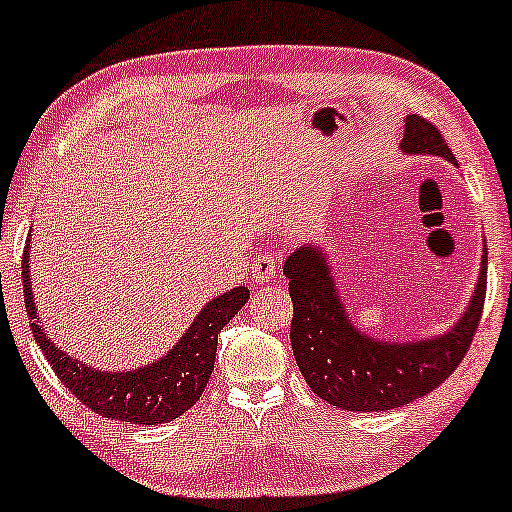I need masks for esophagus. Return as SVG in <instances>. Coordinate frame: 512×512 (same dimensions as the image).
Returning a JSON list of instances; mask_svg holds the SVG:
<instances>
[{
    "label": "esophagus",
    "instance_id": "esophagus-1",
    "mask_svg": "<svg viewBox=\"0 0 512 512\" xmlns=\"http://www.w3.org/2000/svg\"><path fill=\"white\" fill-rule=\"evenodd\" d=\"M250 276L255 283H264V281H274L279 276V262L272 252H262V255L255 257L250 267Z\"/></svg>",
    "mask_w": 512,
    "mask_h": 512
}]
</instances>
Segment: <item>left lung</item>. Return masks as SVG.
<instances>
[{
	"mask_svg": "<svg viewBox=\"0 0 512 512\" xmlns=\"http://www.w3.org/2000/svg\"><path fill=\"white\" fill-rule=\"evenodd\" d=\"M400 150L455 164L434 123L405 116ZM293 300L291 346L307 386L326 403L350 412H384L427 396L463 362L482 319L486 248L465 315L441 336L424 341H379L350 322L331 264L317 245H303L283 264Z\"/></svg>",
	"mask_w": 512,
	"mask_h": 512,
	"instance_id": "8db88e82",
	"label": "left lung"
}]
</instances>
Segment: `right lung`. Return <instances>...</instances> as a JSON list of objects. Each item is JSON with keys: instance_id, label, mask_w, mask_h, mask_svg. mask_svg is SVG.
<instances>
[{"instance_id": "right-lung-1", "label": "right lung", "mask_w": 512, "mask_h": 512, "mask_svg": "<svg viewBox=\"0 0 512 512\" xmlns=\"http://www.w3.org/2000/svg\"><path fill=\"white\" fill-rule=\"evenodd\" d=\"M28 257L30 240L21 260L23 298H26L30 329H33L35 341L45 353L49 367L80 403L88 405L97 415L119 422L162 424L176 420L193 408L212 377L219 331L238 315L240 307L250 298V291L245 286L231 288L229 293L217 295L202 307V312L193 319L181 341L164 357L140 369H131V372H102V369L73 360L71 355L54 346L49 334H45L38 322L40 315L33 298Z\"/></svg>"}]
</instances>
